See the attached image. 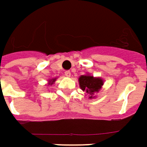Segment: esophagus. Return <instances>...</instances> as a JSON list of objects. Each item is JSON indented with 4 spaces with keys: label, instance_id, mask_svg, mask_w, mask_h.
Returning <instances> with one entry per match:
<instances>
[{
    "label": "esophagus",
    "instance_id": "obj_1",
    "mask_svg": "<svg viewBox=\"0 0 147 147\" xmlns=\"http://www.w3.org/2000/svg\"><path fill=\"white\" fill-rule=\"evenodd\" d=\"M65 75L66 76V77H70V75H71V73H70L69 70H67V71L65 72Z\"/></svg>",
    "mask_w": 147,
    "mask_h": 147
}]
</instances>
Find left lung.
I'll use <instances>...</instances> for the list:
<instances>
[{"label": "left lung", "mask_w": 147, "mask_h": 147, "mask_svg": "<svg viewBox=\"0 0 147 147\" xmlns=\"http://www.w3.org/2000/svg\"><path fill=\"white\" fill-rule=\"evenodd\" d=\"M79 86L83 91L90 95L89 98H94L95 93H98L103 86V80L100 78H94V76L82 75L78 79Z\"/></svg>", "instance_id": "left-lung-1"}]
</instances>
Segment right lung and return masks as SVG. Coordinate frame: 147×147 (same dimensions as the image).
<instances>
[{
	"mask_svg": "<svg viewBox=\"0 0 147 147\" xmlns=\"http://www.w3.org/2000/svg\"><path fill=\"white\" fill-rule=\"evenodd\" d=\"M56 81V78H52V79H50L49 81V85H52V84L54 83V82Z\"/></svg>",
	"mask_w": 147,
	"mask_h": 147,
	"instance_id": "right-lung-1",
	"label": "right lung"
}]
</instances>
